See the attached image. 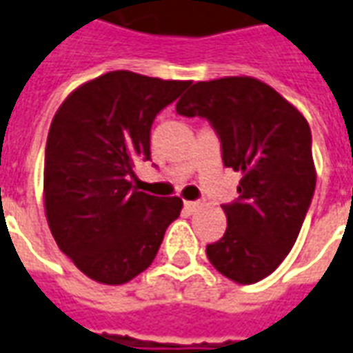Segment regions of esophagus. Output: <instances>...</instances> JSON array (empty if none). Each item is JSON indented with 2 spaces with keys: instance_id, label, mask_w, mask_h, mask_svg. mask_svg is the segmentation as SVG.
<instances>
[{
  "instance_id": "obj_1",
  "label": "esophagus",
  "mask_w": 353,
  "mask_h": 353,
  "mask_svg": "<svg viewBox=\"0 0 353 353\" xmlns=\"http://www.w3.org/2000/svg\"><path fill=\"white\" fill-rule=\"evenodd\" d=\"M203 207H205V203H201V201H185V208L189 212H199Z\"/></svg>"
}]
</instances>
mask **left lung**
I'll use <instances>...</instances> for the list:
<instances>
[{"label": "left lung", "instance_id": "1", "mask_svg": "<svg viewBox=\"0 0 353 353\" xmlns=\"http://www.w3.org/2000/svg\"><path fill=\"white\" fill-rule=\"evenodd\" d=\"M207 117L222 141L224 166L241 172L239 199L226 205L224 237L207 245L210 265L237 284L272 274L296 243L317 172L307 119L255 77L199 81L176 104Z\"/></svg>", "mask_w": 353, "mask_h": 353}]
</instances>
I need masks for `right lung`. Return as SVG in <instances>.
<instances>
[{
  "instance_id": "obj_1",
  "label": "right lung",
  "mask_w": 353,
  "mask_h": 353,
  "mask_svg": "<svg viewBox=\"0 0 353 353\" xmlns=\"http://www.w3.org/2000/svg\"><path fill=\"white\" fill-rule=\"evenodd\" d=\"M189 81L110 71L77 86L52 119L44 160V210L59 249L100 284L119 286L152 265L179 196L133 187L150 160V127Z\"/></svg>"
}]
</instances>
